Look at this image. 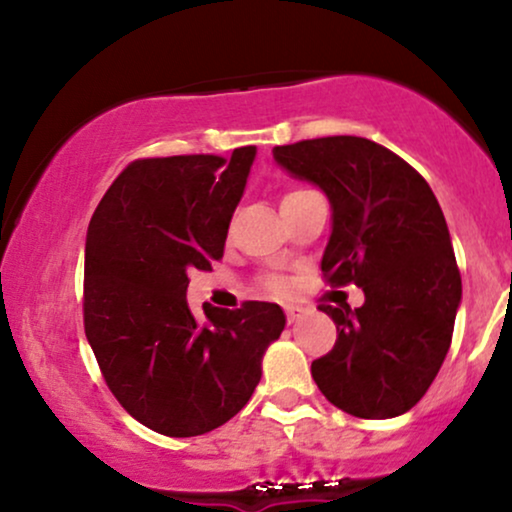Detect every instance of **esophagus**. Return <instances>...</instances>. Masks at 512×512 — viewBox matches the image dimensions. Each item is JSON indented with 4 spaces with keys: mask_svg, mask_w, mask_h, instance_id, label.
<instances>
[{
    "mask_svg": "<svg viewBox=\"0 0 512 512\" xmlns=\"http://www.w3.org/2000/svg\"><path fill=\"white\" fill-rule=\"evenodd\" d=\"M305 310L301 308V305H286V317H289V322L293 325V322H298L303 317Z\"/></svg>",
    "mask_w": 512,
    "mask_h": 512,
    "instance_id": "1",
    "label": "esophagus"
}]
</instances>
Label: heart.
I'll return each mask as SVG.
<instances>
[{
	"mask_svg": "<svg viewBox=\"0 0 512 512\" xmlns=\"http://www.w3.org/2000/svg\"><path fill=\"white\" fill-rule=\"evenodd\" d=\"M308 192H310V190H289L284 197H281V207H284V204L296 202V199H301L303 195H308ZM267 286H269V289H272L274 293H286V289H289V286H286V281H281V279H269Z\"/></svg>",
	"mask_w": 512,
	"mask_h": 512,
	"instance_id": "b5f03b06",
	"label": "heart"
}]
</instances>
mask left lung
I'll use <instances>...</instances> for the list:
<instances>
[{
	"label": "left lung",
	"instance_id": "obj_1",
	"mask_svg": "<svg viewBox=\"0 0 512 512\" xmlns=\"http://www.w3.org/2000/svg\"><path fill=\"white\" fill-rule=\"evenodd\" d=\"M276 166L330 199L322 272L363 289L361 308L322 305L337 342L313 380L358 419H392L426 395L452 342L462 279L448 223L428 182L385 146L322 137L274 146Z\"/></svg>",
	"mask_w": 512,
	"mask_h": 512
}]
</instances>
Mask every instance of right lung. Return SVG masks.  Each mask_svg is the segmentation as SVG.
Here are the masks:
<instances>
[{"mask_svg":"<svg viewBox=\"0 0 512 512\" xmlns=\"http://www.w3.org/2000/svg\"><path fill=\"white\" fill-rule=\"evenodd\" d=\"M255 156V146H240L228 161H134L88 223L86 339L117 402L163 436H202L233 419L284 332L276 303H204V320L187 305V274L223 257Z\"/></svg>","mask_w":512,"mask_h":512,"instance_id":"obj_1","label":"right lung"}]
</instances>
